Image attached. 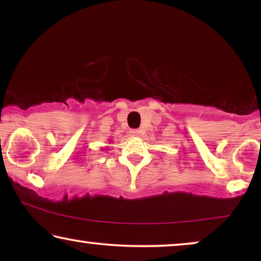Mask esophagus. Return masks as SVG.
I'll return each mask as SVG.
<instances>
[{
    "mask_svg": "<svg viewBox=\"0 0 261 261\" xmlns=\"http://www.w3.org/2000/svg\"><path fill=\"white\" fill-rule=\"evenodd\" d=\"M130 134L133 135V137H139V135H140V130H139V129H132Z\"/></svg>",
    "mask_w": 261,
    "mask_h": 261,
    "instance_id": "1",
    "label": "esophagus"
}]
</instances>
